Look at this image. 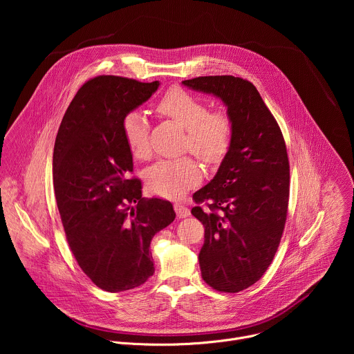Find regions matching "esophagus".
Masks as SVG:
<instances>
[{
  "mask_svg": "<svg viewBox=\"0 0 354 354\" xmlns=\"http://www.w3.org/2000/svg\"><path fill=\"white\" fill-rule=\"evenodd\" d=\"M174 209H175L176 216H178L179 218H185V217L190 216V210H189V207H187V206H185L183 203H175V205H174Z\"/></svg>",
  "mask_w": 354,
  "mask_h": 354,
  "instance_id": "34e87169",
  "label": "esophagus"
}]
</instances>
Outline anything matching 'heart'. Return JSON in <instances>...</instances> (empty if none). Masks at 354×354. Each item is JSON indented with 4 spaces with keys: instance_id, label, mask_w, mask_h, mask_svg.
I'll return each instance as SVG.
<instances>
[{
    "instance_id": "obj_1",
    "label": "heart",
    "mask_w": 354,
    "mask_h": 354,
    "mask_svg": "<svg viewBox=\"0 0 354 354\" xmlns=\"http://www.w3.org/2000/svg\"><path fill=\"white\" fill-rule=\"evenodd\" d=\"M160 116L185 129L182 149L190 151L207 165L220 164L232 142V120L224 111L210 106L182 88H171L156 105ZM122 131L130 153L138 160L149 157V126L144 113L129 112L122 122ZM201 171L192 157L160 160L145 172L147 187L162 197H178L198 183Z\"/></svg>"
}]
</instances>
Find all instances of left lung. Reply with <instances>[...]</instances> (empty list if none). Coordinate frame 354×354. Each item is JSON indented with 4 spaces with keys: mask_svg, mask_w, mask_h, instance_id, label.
Wrapping results in <instances>:
<instances>
[{
    "mask_svg": "<svg viewBox=\"0 0 354 354\" xmlns=\"http://www.w3.org/2000/svg\"><path fill=\"white\" fill-rule=\"evenodd\" d=\"M182 82L218 96L232 120L231 147L212 182L193 194L192 214L205 227L201 277L217 291L238 292L263 276L280 245L290 194L286 142L248 80L209 75Z\"/></svg>",
    "mask_w": 354,
    "mask_h": 354,
    "instance_id": "8db88e82",
    "label": "left lung"
}]
</instances>
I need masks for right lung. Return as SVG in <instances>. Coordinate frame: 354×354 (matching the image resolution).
I'll return each instance as SVG.
<instances>
[{
	"instance_id": "add662e5",
	"label": "right lung",
	"mask_w": 354,
	"mask_h": 354,
	"mask_svg": "<svg viewBox=\"0 0 354 354\" xmlns=\"http://www.w3.org/2000/svg\"><path fill=\"white\" fill-rule=\"evenodd\" d=\"M158 86L118 75L86 81L55 142L53 185L68 246L92 283L111 292L154 274L151 239L176 216L171 201L141 197L122 131L123 118Z\"/></svg>"
}]
</instances>
